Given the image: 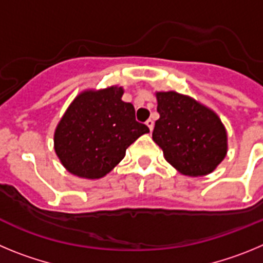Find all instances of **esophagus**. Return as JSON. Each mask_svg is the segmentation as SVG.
Returning a JSON list of instances; mask_svg holds the SVG:
<instances>
[{"mask_svg":"<svg viewBox=\"0 0 263 263\" xmlns=\"http://www.w3.org/2000/svg\"><path fill=\"white\" fill-rule=\"evenodd\" d=\"M146 125H147V127L150 129V132H152L153 127H154V121H153L152 118H148V120L146 121Z\"/></svg>","mask_w":263,"mask_h":263,"instance_id":"esophagus-1","label":"esophagus"}]
</instances>
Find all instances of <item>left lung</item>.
I'll return each instance as SVG.
<instances>
[{
    "label": "left lung",
    "instance_id": "obj_1",
    "mask_svg": "<svg viewBox=\"0 0 263 263\" xmlns=\"http://www.w3.org/2000/svg\"><path fill=\"white\" fill-rule=\"evenodd\" d=\"M159 120L154 142L166 160L184 175L212 173L227 154V132L211 109L176 92H158Z\"/></svg>",
    "mask_w": 263,
    "mask_h": 263
}]
</instances>
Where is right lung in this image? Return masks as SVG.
Here are the masks:
<instances>
[{"instance_id":"right-lung-1","label":"right lung","mask_w":263,"mask_h":263,"mask_svg":"<svg viewBox=\"0 0 263 263\" xmlns=\"http://www.w3.org/2000/svg\"><path fill=\"white\" fill-rule=\"evenodd\" d=\"M124 90L110 87L84 92L73 100L55 130V152L73 175L99 179L111 171L138 137L148 133L136 120L133 104L121 100Z\"/></svg>"}]
</instances>
